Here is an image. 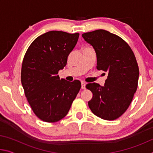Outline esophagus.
<instances>
[{"mask_svg": "<svg viewBox=\"0 0 153 153\" xmlns=\"http://www.w3.org/2000/svg\"><path fill=\"white\" fill-rule=\"evenodd\" d=\"M86 88V84L84 82H82V89Z\"/></svg>", "mask_w": 153, "mask_h": 153, "instance_id": "1", "label": "esophagus"}]
</instances>
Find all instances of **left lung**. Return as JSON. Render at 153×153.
<instances>
[{
    "label": "left lung",
    "instance_id": "left-lung-1",
    "mask_svg": "<svg viewBox=\"0 0 153 153\" xmlns=\"http://www.w3.org/2000/svg\"><path fill=\"white\" fill-rule=\"evenodd\" d=\"M82 37L94 48L97 69L108 73L104 86L97 83L86 84L92 93L88 104L97 117L115 120L128 109L138 88L139 68L136 56L125 40L107 30L86 32Z\"/></svg>",
    "mask_w": 153,
    "mask_h": 153
}]
</instances>
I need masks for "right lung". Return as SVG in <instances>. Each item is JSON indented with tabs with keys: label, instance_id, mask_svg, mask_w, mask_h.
Instances as JSON below:
<instances>
[{
	"label": "right lung",
	"instance_id": "add662e5",
	"mask_svg": "<svg viewBox=\"0 0 153 153\" xmlns=\"http://www.w3.org/2000/svg\"><path fill=\"white\" fill-rule=\"evenodd\" d=\"M79 33L50 31L38 36L23 59L21 81L31 108L43 121L54 123L66 116L81 88L79 80L60 79Z\"/></svg>",
	"mask_w": 153,
	"mask_h": 153
}]
</instances>
